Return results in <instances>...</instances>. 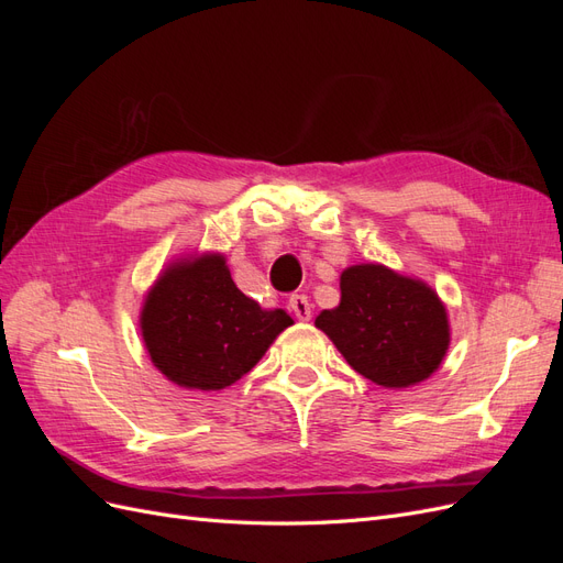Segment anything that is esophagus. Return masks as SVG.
Returning <instances> with one entry per match:
<instances>
[{"label":"esophagus","instance_id":"obj_1","mask_svg":"<svg viewBox=\"0 0 563 563\" xmlns=\"http://www.w3.org/2000/svg\"><path fill=\"white\" fill-rule=\"evenodd\" d=\"M288 308L294 310V314H296L300 321H310V317H312V305H310L308 296L294 294L291 298H288Z\"/></svg>","mask_w":563,"mask_h":563}]
</instances>
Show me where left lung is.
<instances>
[{"label":"left lung","mask_w":563,"mask_h":563,"mask_svg":"<svg viewBox=\"0 0 563 563\" xmlns=\"http://www.w3.org/2000/svg\"><path fill=\"white\" fill-rule=\"evenodd\" d=\"M314 327L345 362L387 389L428 380L451 345L444 300L430 284L380 263L350 265L340 275V302Z\"/></svg>","instance_id":"8db88e82"}]
</instances>
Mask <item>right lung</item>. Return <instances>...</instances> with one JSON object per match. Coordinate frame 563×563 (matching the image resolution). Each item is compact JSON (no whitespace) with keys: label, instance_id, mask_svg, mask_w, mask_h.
Returning <instances> with one entry per match:
<instances>
[{"label":"right lung","instance_id":"add662e5","mask_svg":"<svg viewBox=\"0 0 563 563\" xmlns=\"http://www.w3.org/2000/svg\"><path fill=\"white\" fill-rule=\"evenodd\" d=\"M294 319L265 310L230 277L223 253H187L147 288L139 327L150 362L183 389L218 391L263 360Z\"/></svg>","mask_w":563,"mask_h":563}]
</instances>
